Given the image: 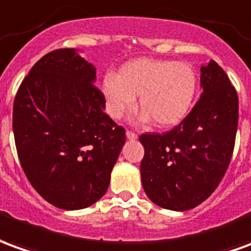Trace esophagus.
Instances as JSON below:
<instances>
[{
	"label": "esophagus",
	"instance_id": "obj_1",
	"mask_svg": "<svg viewBox=\"0 0 251 251\" xmlns=\"http://www.w3.org/2000/svg\"><path fill=\"white\" fill-rule=\"evenodd\" d=\"M126 136H127V139L129 140L138 139V135L135 134V132H132V131H127V132H126Z\"/></svg>",
	"mask_w": 251,
	"mask_h": 251
}]
</instances>
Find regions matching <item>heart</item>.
Masks as SVG:
<instances>
[{"instance_id":"heart-1","label":"heart","mask_w":251,"mask_h":251,"mask_svg":"<svg viewBox=\"0 0 251 251\" xmlns=\"http://www.w3.org/2000/svg\"><path fill=\"white\" fill-rule=\"evenodd\" d=\"M197 74L188 63L174 60L135 59L123 65L116 75L108 74L101 86L108 115L122 119L138 99L145 120L157 127H174L192 109L197 93Z\"/></svg>"}]
</instances>
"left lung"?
I'll use <instances>...</instances> for the list:
<instances>
[{
    "label": "left lung",
    "mask_w": 251,
    "mask_h": 251,
    "mask_svg": "<svg viewBox=\"0 0 251 251\" xmlns=\"http://www.w3.org/2000/svg\"><path fill=\"white\" fill-rule=\"evenodd\" d=\"M202 93L166 134H145L140 177L158 207L188 211L212 195L228 168L238 128V94L215 60L200 69Z\"/></svg>",
    "instance_id": "left-lung-1"
}]
</instances>
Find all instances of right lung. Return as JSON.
Listing matches in <instances>:
<instances>
[{"label":"right lung","mask_w":251,"mask_h":251,"mask_svg":"<svg viewBox=\"0 0 251 251\" xmlns=\"http://www.w3.org/2000/svg\"><path fill=\"white\" fill-rule=\"evenodd\" d=\"M96 67L75 49L37 60L13 104L20 163L35 191L54 207L75 211L105 195L126 131L106 115Z\"/></svg>","instance_id":"obj_1"}]
</instances>
